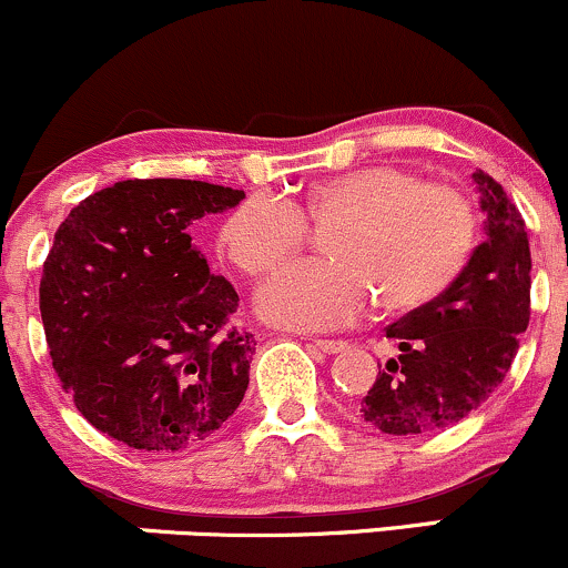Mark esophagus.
<instances>
[{"label": "esophagus", "mask_w": 568, "mask_h": 568, "mask_svg": "<svg viewBox=\"0 0 568 568\" xmlns=\"http://www.w3.org/2000/svg\"><path fill=\"white\" fill-rule=\"evenodd\" d=\"M313 345H315L317 351H321V353L334 355V353H342V351H345L347 342H342V339H313Z\"/></svg>", "instance_id": "1"}]
</instances>
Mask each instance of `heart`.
<instances>
[{"instance_id":"heart-1","label":"heart","mask_w":568,"mask_h":568,"mask_svg":"<svg viewBox=\"0 0 568 568\" xmlns=\"http://www.w3.org/2000/svg\"><path fill=\"white\" fill-rule=\"evenodd\" d=\"M332 261H296L272 274L255 307L285 328H334L369 307L428 302L450 283L475 245V210L450 185L426 183L404 166H364L315 185L302 202L253 193L221 229V247L240 272L261 277L291 258L307 221L326 226Z\"/></svg>"}]
</instances>
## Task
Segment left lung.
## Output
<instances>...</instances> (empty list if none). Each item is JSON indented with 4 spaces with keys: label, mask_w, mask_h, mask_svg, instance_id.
I'll return each instance as SVG.
<instances>
[{
    "label": "left lung",
    "mask_w": 568,
    "mask_h": 568,
    "mask_svg": "<svg viewBox=\"0 0 568 568\" xmlns=\"http://www.w3.org/2000/svg\"><path fill=\"white\" fill-rule=\"evenodd\" d=\"M485 213V242L450 288L385 336L398 355L377 372L361 415L385 434H428L475 413L507 377L531 317V251L526 223L490 174H471Z\"/></svg>",
    "instance_id": "1"
}]
</instances>
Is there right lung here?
<instances>
[{"mask_svg": "<svg viewBox=\"0 0 568 568\" xmlns=\"http://www.w3.org/2000/svg\"><path fill=\"white\" fill-rule=\"evenodd\" d=\"M242 199L202 180H121L55 232L40 280L53 369L78 413L134 450H185L245 396L255 339L229 323L240 296L189 234Z\"/></svg>", "mask_w": 568, "mask_h": 568, "instance_id": "right-lung-1", "label": "right lung"}]
</instances>
